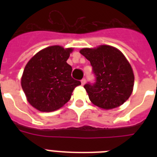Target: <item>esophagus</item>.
<instances>
[{"mask_svg":"<svg viewBox=\"0 0 157 157\" xmlns=\"http://www.w3.org/2000/svg\"><path fill=\"white\" fill-rule=\"evenodd\" d=\"M86 80L85 78H83L82 80H81V85H82V86H84V85L86 84Z\"/></svg>","mask_w":157,"mask_h":157,"instance_id":"esophagus-1","label":"esophagus"}]
</instances>
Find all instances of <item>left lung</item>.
Segmentation results:
<instances>
[{"label": "left lung", "mask_w": 157, "mask_h": 157, "mask_svg": "<svg viewBox=\"0 0 157 157\" xmlns=\"http://www.w3.org/2000/svg\"><path fill=\"white\" fill-rule=\"evenodd\" d=\"M90 62L95 76L94 83L84 86L90 101L103 109L121 106L129 98L134 87L132 67L124 54L109 45L80 51Z\"/></svg>", "instance_id": "left-lung-1"}]
</instances>
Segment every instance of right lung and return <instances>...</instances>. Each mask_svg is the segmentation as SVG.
<instances>
[{
    "instance_id": "add662e5",
    "label": "right lung",
    "mask_w": 157,
    "mask_h": 157,
    "mask_svg": "<svg viewBox=\"0 0 157 157\" xmlns=\"http://www.w3.org/2000/svg\"><path fill=\"white\" fill-rule=\"evenodd\" d=\"M72 51L53 45L40 50L26 65L21 79L28 103L40 112H53L71 98L81 81L74 80L67 60Z\"/></svg>"
}]
</instances>
